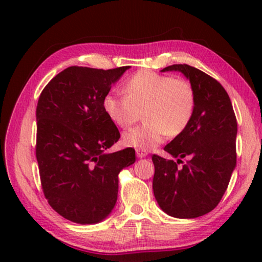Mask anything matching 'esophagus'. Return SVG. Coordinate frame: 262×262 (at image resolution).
<instances>
[{"label":"esophagus","mask_w":262,"mask_h":262,"mask_svg":"<svg viewBox=\"0 0 262 262\" xmlns=\"http://www.w3.org/2000/svg\"><path fill=\"white\" fill-rule=\"evenodd\" d=\"M136 155H137V157H139V159H143V157H145L146 155H148V152L144 151V150L136 149Z\"/></svg>","instance_id":"34e87169"}]
</instances>
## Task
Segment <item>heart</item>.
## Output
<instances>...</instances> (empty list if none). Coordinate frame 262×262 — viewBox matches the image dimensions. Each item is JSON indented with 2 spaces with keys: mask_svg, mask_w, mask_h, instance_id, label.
<instances>
[{
  "mask_svg": "<svg viewBox=\"0 0 262 262\" xmlns=\"http://www.w3.org/2000/svg\"><path fill=\"white\" fill-rule=\"evenodd\" d=\"M125 94L110 92L102 100L107 117L117 126L127 127L144 117L145 123L123 135V143L144 151L177 137L191 124L196 107L193 85L184 78L138 71L124 84Z\"/></svg>",
  "mask_w": 262,
  "mask_h": 262,
  "instance_id": "heart-1",
  "label": "heart"
}]
</instances>
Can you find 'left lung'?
<instances>
[{"label":"left lung","mask_w":262,"mask_h":262,"mask_svg":"<svg viewBox=\"0 0 262 262\" xmlns=\"http://www.w3.org/2000/svg\"><path fill=\"white\" fill-rule=\"evenodd\" d=\"M179 71L196 95L188 127L164 146L177 162L154 155V195L159 206L175 218H196L221 202L236 167L237 121L228 93L220 82L196 68L174 64L161 70ZM187 157L181 168L177 164Z\"/></svg>","instance_id":"1"}]
</instances>
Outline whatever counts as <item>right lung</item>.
<instances>
[{
    "label": "right lung",
    "mask_w": 262,
    "mask_h": 262,
    "mask_svg": "<svg viewBox=\"0 0 262 262\" xmlns=\"http://www.w3.org/2000/svg\"><path fill=\"white\" fill-rule=\"evenodd\" d=\"M130 67H70L41 92L37 106V161L45 198L66 220L96 224L112 212L118 175L135 149L107 152L120 138L102 100Z\"/></svg>",
    "instance_id": "add662e5"
}]
</instances>
